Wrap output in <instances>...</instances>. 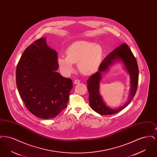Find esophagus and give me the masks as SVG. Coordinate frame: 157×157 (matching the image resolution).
I'll return each mask as SVG.
<instances>
[{
	"mask_svg": "<svg viewBox=\"0 0 157 157\" xmlns=\"http://www.w3.org/2000/svg\"><path fill=\"white\" fill-rule=\"evenodd\" d=\"M74 83L75 84H78V83H80V80H79V79H75V81H74Z\"/></svg>",
	"mask_w": 157,
	"mask_h": 157,
	"instance_id": "1",
	"label": "esophagus"
}]
</instances>
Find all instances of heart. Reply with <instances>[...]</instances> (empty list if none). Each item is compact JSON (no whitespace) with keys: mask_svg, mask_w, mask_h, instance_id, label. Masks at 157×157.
Listing matches in <instances>:
<instances>
[{"mask_svg":"<svg viewBox=\"0 0 157 157\" xmlns=\"http://www.w3.org/2000/svg\"><path fill=\"white\" fill-rule=\"evenodd\" d=\"M67 56H59L58 63L61 72L67 75L74 71V63H78L79 70L84 74H90L99 67L102 58L101 46L93 42L79 40L70 45Z\"/></svg>","mask_w":157,"mask_h":157,"instance_id":"b5f03b06","label":"heart"}]
</instances>
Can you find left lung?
<instances>
[{"label": "left lung", "instance_id": "left-lung-1", "mask_svg": "<svg viewBox=\"0 0 157 157\" xmlns=\"http://www.w3.org/2000/svg\"><path fill=\"white\" fill-rule=\"evenodd\" d=\"M117 61L123 62L130 76V90L128 102L117 109L109 108L104 103L99 93V84L101 74L107 71L109 67ZM139 70L136 60L126 44H122L110 53L101 63L98 71L90 76L87 81L89 92V101L92 109L101 115H112L125 108L132 100L138 87Z\"/></svg>", "mask_w": 157, "mask_h": 157}]
</instances>
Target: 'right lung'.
I'll list each match as a JSON object with an SVG mask.
<instances>
[{"label":"right lung","mask_w":157,"mask_h":157,"mask_svg":"<svg viewBox=\"0 0 157 157\" xmlns=\"http://www.w3.org/2000/svg\"><path fill=\"white\" fill-rule=\"evenodd\" d=\"M58 54L42 37L23 53L16 71V85L26 108L35 116L50 119L67 106L72 81L56 72Z\"/></svg>","instance_id":"right-lung-1"}]
</instances>
